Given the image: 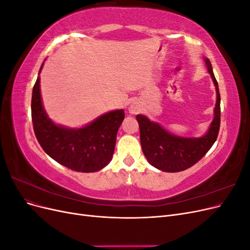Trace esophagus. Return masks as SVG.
Returning a JSON list of instances; mask_svg holds the SVG:
<instances>
[{
    "instance_id": "esophagus-1",
    "label": "esophagus",
    "mask_w": 250,
    "mask_h": 250,
    "mask_svg": "<svg viewBox=\"0 0 250 250\" xmlns=\"http://www.w3.org/2000/svg\"><path fill=\"white\" fill-rule=\"evenodd\" d=\"M140 110V107L139 105L137 103H131L130 106H129V112L132 113V115H134V113H138Z\"/></svg>"
}]
</instances>
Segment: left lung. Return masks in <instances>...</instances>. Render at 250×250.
I'll return each instance as SVG.
<instances>
[{
	"label": "left lung",
	"mask_w": 250,
	"mask_h": 250,
	"mask_svg": "<svg viewBox=\"0 0 250 250\" xmlns=\"http://www.w3.org/2000/svg\"><path fill=\"white\" fill-rule=\"evenodd\" d=\"M216 87L214 119L208 131L198 138L173 134L146 116L138 115L141 145L144 155L151 166L164 172H180L192 167L207 154L217 140L220 128V94L210 62L203 58Z\"/></svg>",
	"instance_id": "left-lung-1"
}]
</instances>
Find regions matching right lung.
I'll list each match as a JSON object with an SVG mask.
<instances>
[{"instance_id": "1", "label": "right lung", "mask_w": 250, "mask_h": 250, "mask_svg": "<svg viewBox=\"0 0 250 250\" xmlns=\"http://www.w3.org/2000/svg\"><path fill=\"white\" fill-rule=\"evenodd\" d=\"M31 113L34 133L44 152L64 167L83 173L97 172L110 163L117 133L125 118L124 109H116L80 128L58 125L43 108L40 76L32 90Z\"/></svg>"}]
</instances>
